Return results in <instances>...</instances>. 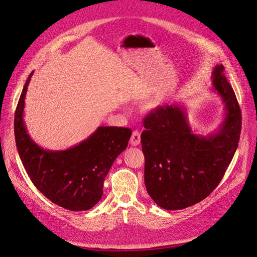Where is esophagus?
<instances>
[{"mask_svg":"<svg viewBox=\"0 0 257 257\" xmlns=\"http://www.w3.org/2000/svg\"><path fill=\"white\" fill-rule=\"evenodd\" d=\"M141 143V132L138 130H135L132 132V136L130 138V144L132 146H138Z\"/></svg>","mask_w":257,"mask_h":257,"instance_id":"obj_1","label":"esophagus"}]
</instances>
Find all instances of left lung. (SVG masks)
<instances>
[{
  "mask_svg": "<svg viewBox=\"0 0 257 257\" xmlns=\"http://www.w3.org/2000/svg\"><path fill=\"white\" fill-rule=\"evenodd\" d=\"M212 79L225 111L213 134H194L185 108L177 102L159 106L144 118L145 186L165 210H182L205 199L221 181L238 146L241 112L222 64L215 66Z\"/></svg>",
  "mask_w": 257,
  "mask_h": 257,
  "instance_id": "left-lung-1",
  "label": "left lung"
}]
</instances>
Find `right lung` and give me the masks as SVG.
<instances>
[{"mask_svg": "<svg viewBox=\"0 0 257 257\" xmlns=\"http://www.w3.org/2000/svg\"><path fill=\"white\" fill-rule=\"evenodd\" d=\"M28 76L15 113L19 156L34 185L49 200L66 210L87 211L102 196L103 180L115 159L126 149L132 131L100 126L88 139L66 150L43 149L32 140L23 119Z\"/></svg>", "mask_w": 257, "mask_h": 257, "instance_id": "1", "label": "right lung"}]
</instances>
